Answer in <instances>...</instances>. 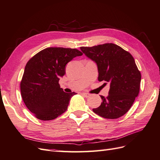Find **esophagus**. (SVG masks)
<instances>
[{
    "label": "esophagus",
    "mask_w": 160,
    "mask_h": 160,
    "mask_svg": "<svg viewBox=\"0 0 160 160\" xmlns=\"http://www.w3.org/2000/svg\"><path fill=\"white\" fill-rule=\"evenodd\" d=\"M82 95L85 97H88L89 95H90L88 93H87V92H82Z\"/></svg>",
    "instance_id": "esophagus-1"
}]
</instances>
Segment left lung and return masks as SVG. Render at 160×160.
Listing matches in <instances>:
<instances>
[{
	"label": "left lung",
	"instance_id": "obj_1",
	"mask_svg": "<svg viewBox=\"0 0 160 160\" xmlns=\"http://www.w3.org/2000/svg\"><path fill=\"white\" fill-rule=\"evenodd\" d=\"M81 51L95 61L98 80L110 82L109 95L101 96L102 103L92 111L107 119H117L128 112L140 90L141 74L132 55L120 46L105 43Z\"/></svg>",
	"mask_w": 160,
	"mask_h": 160
}]
</instances>
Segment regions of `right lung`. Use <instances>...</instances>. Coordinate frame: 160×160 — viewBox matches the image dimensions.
Here are the masks:
<instances>
[{
    "label": "right lung",
    "mask_w": 160,
    "mask_h": 160,
    "mask_svg": "<svg viewBox=\"0 0 160 160\" xmlns=\"http://www.w3.org/2000/svg\"><path fill=\"white\" fill-rule=\"evenodd\" d=\"M76 48L48 47L28 61L20 89L28 109L38 119L52 120L68 109L71 97L60 88L59 78L65 73V65L73 58L82 55Z\"/></svg>",
    "instance_id": "add662e5"
}]
</instances>
